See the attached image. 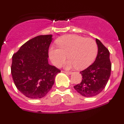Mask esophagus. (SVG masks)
<instances>
[{"instance_id":"esophagus-1","label":"esophagus","mask_w":124,"mask_h":124,"mask_svg":"<svg viewBox=\"0 0 124 124\" xmlns=\"http://www.w3.org/2000/svg\"><path fill=\"white\" fill-rule=\"evenodd\" d=\"M62 72H63V73H66V74H72V72H69V71H63Z\"/></svg>"}]
</instances>
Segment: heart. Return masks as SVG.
<instances>
[{
    "label": "heart",
    "instance_id": "b5f03b06",
    "mask_svg": "<svg viewBox=\"0 0 124 124\" xmlns=\"http://www.w3.org/2000/svg\"><path fill=\"white\" fill-rule=\"evenodd\" d=\"M57 47L51 46L48 54L52 63L60 67L67 58L64 64L66 69L77 68L84 70L94 61L97 53V45L92 38H85L78 35H66L56 41Z\"/></svg>",
    "mask_w": 124,
    "mask_h": 124
}]
</instances>
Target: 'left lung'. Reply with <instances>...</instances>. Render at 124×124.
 I'll list each match as a JSON object with an SVG mask.
<instances>
[{
    "mask_svg": "<svg viewBox=\"0 0 124 124\" xmlns=\"http://www.w3.org/2000/svg\"><path fill=\"white\" fill-rule=\"evenodd\" d=\"M98 52L96 60L86 70L80 72L82 81L74 86L75 90L84 97L99 94L107 84L111 72L110 53L106 47L96 39Z\"/></svg>",
    "mask_w": 124,
    "mask_h": 124,
    "instance_id": "obj_1",
    "label": "left lung"
}]
</instances>
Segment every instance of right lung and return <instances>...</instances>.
Here are the masks:
<instances>
[{"mask_svg": "<svg viewBox=\"0 0 124 124\" xmlns=\"http://www.w3.org/2000/svg\"><path fill=\"white\" fill-rule=\"evenodd\" d=\"M52 35L37 36L24 43L14 54L11 73L15 85L24 96L40 99L53 86L60 70L48 63Z\"/></svg>", "mask_w": 124, "mask_h": 124, "instance_id": "right-lung-1", "label": "right lung"}]
</instances>
